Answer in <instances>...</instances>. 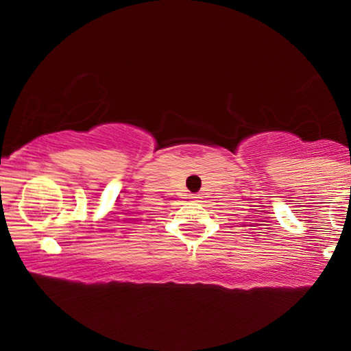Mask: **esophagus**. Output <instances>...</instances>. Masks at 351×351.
<instances>
[{
    "label": "esophagus",
    "mask_w": 351,
    "mask_h": 351,
    "mask_svg": "<svg viewBox=\"0 0 351 351\" xmlns=\"http://www.w3.org/2000/svg\"><path fill=\"white\" fill-rule=\"evenodd\" d=\"M192 199H195V201H199V197H198V195H193Z\"/></svg>",
    "instance_id": "34e87169"
}]
</instances>
